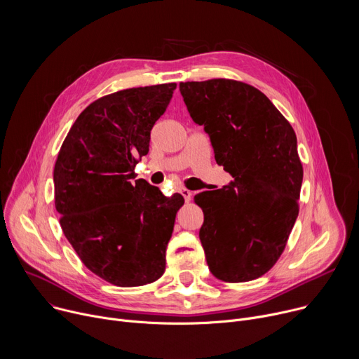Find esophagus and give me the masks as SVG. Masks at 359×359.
Instances as JSON below:
<instances>
[{
    "label": "esophagus",
    "mask_w": 359,
    "mask_h": 359,
    "mask_svg": "<svg viewBox=\"0 0 359 359\" xmlns=\"http://www.w3.org/2000/svg\"><path fill=\"white\" fill-rule=\"evenodd\" d=\"M180 193H182V196L184 197V200H186V201H190V198H191V191H190V190H187V189H182V190H180Z\"/></svg>",
    "instance_id": "esophagus-1"
}]
</instances>
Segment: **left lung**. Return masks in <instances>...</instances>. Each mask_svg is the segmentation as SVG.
<instances>
[{
  "instance_id": "1",
  "label": "left lung",
  "mask_w": 359,
  "mask_h": 359,
  "mask_svg": "<svg viewBox=\"0 0 359 359\" xmlns=\"http://www.w3.org/2000/svg\"><path fill=\"white\" fill-rule=\"evenodd\" d=\"M191 119L234 182L194 196L212 274L226 283L264 276L278 262L299 212L302 165L290 122L257 88L216 78L180 82Z\"/></svg>"
}]
</instances>
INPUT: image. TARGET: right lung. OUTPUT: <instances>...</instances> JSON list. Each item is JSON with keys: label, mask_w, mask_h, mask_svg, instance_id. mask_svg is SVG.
<instances>
[{"label": "right lung", "mask_w": 359, "mask_h": 359, "mask_svg": "<svg viewBox=\"0 0 359 359\" xmlns=\"http://www.w3.org/2000/svg\"><path fill=\"white\" fill-rule=\"evenodd\" d=\"M176 83L129 88L83 109L54 168L62 231L88 270L114 285L161 278L176 213L184 198L165 197L133 169L147 155L150 130Z\"/></svg>", "instance_id": "obj_1"}]
</instances>
